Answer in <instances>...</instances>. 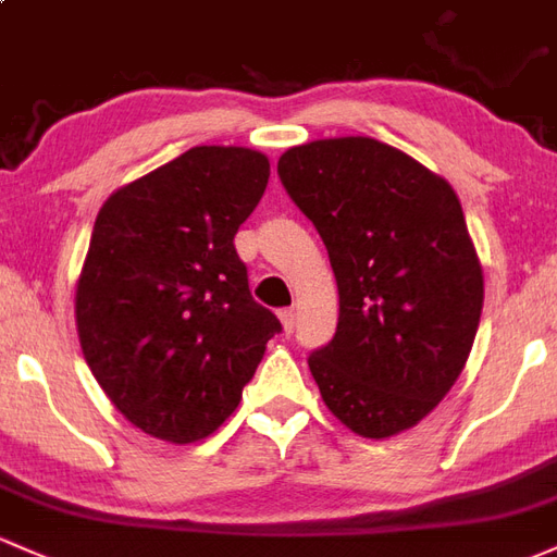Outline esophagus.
Wrapping results in <instances>:
<instances>
[{"label":"esophagus","mask_w":557,"mask_h":557,"mask_svg":"<svg viewBox=\"0 0 557 557\" xmlns=\"http://www.w3.org/2000/svg\"><path fill=\"white\" fill-rule=\"evenodd\" d=\"M278 319H281V326H284L286 334L295 332V326H297V313H295V308H284V310H281V313H278Z\"/></svg>","instance_id":"34e87169"}]
</instances>
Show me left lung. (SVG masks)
Wrapping results in <instances>:
<instances>
[{
    "label": "left lung",
    "mask_w": 557,
    "mask_h": 557,
    "mask_svg": "<svg viewBox=\"0 0 557 557\" xmlns=\"http://www.w3.org/2000/svg\"><path fill=\"white\" fill-rule=\"evenodd\" d=\"M278 177L337 278V332L308 358L321 398L363 438L414 428L462 374L481 321L483 271L457 194L361 135L289 148Z\"/></svg>",
    "instance_id": "left-lung-1"
}]
</instances>
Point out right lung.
I'll return each instance as SVG.
<instances>
[{"mask_svg":"<svg viewBox=\"0 0 557 557\" xmlns=\"http://www.w3.org/2000/svg\"><path fill=\"white\" fill-rule=\"evenodd\" d=\"M268 177L265 153L196 146L100 207L76 284V332L111 404L153 438L194 444L214 433L281 332L252 300L233 247Z\"/></svg>","mask_w":557,"mask_h":557,"instance_id":"obj_1","label":"right lung"}]
</instances>
